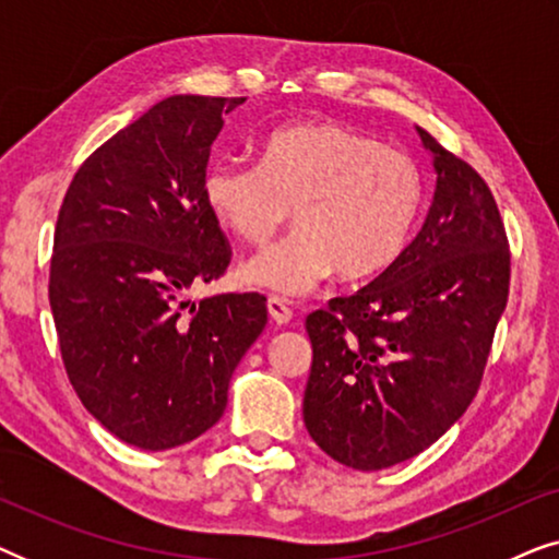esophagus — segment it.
Wrapping results in <instances>:
<instances>
[{"label": "esophagus", "mask_w": 559, "mask_h": 559, "mask_svg": "<svg viewBox=\"0 0 559 559\" xmlns=\"http://www.w3.org/2000/svg\"><path fill=\"white\" fill-rule=\"evenodd\" d=\"M266 310H270V318L274 320L277 325H287L289 320H293V310H289V305L282 300V297H270L266 300Z\"/></svg>", "instance_id": "34e87169"}]
</instances>
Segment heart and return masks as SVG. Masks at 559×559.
Listing matches in <instances>:
<instances>
[{"mask_svg": "<svg viewBox=\"0 0 559 559\" xmlns=\"http://www.w3.org/2000/svg\"><path fill=\"white\" fill-rule=\"evenodd\" d=\"M201 193L221 226L257 247L285 226L295 205V231L241 274L272 293L300 295L333 270L341 280L389 270L415 234L427 186L409 152L310 121L266 136L262 163H211Z\"/></svg>", "mask_w": 559, "mask_h": 559, "instance_id": "obj_1", "label": "heart"}]
</instances>
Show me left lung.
<instances>
[{
  "label": "left lung",
  "mask_w": 559,
  "mask_h": 559,
  "mask_svg": "<svg viewBox=\"0 0 559 559\" xmlns=\"http://www.w3.org/2000/svg\"><path fill=\"white\" fill-rule=\"evenodd\" d=\"M417 132L438 173L423 231L377 280L305 320V427L356 471L409 461L471 407L509 300L511 251L493 193Z\"/></svg>",
  "instance_id": "left-lung-1"
}]
</instances>
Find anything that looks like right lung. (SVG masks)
Listing matches in <instances>:
<instances>
[{"instance_id":"1","label":"right lung","mask_w":559,"mask_h":559,"mask_svg":"<svg viewBox=\"0 0 559 559\" xmlns=\"http://www.w3.org/2000/svg\"><path fill=\"white\" fill-rule=\"evenodd\" d=\"M247 98L170 96L73 175L50 257V310L75 394L119 440L167 450L226 409L236 364L266 325L259 293L186 300L231 247L201 182L224 114Z\"/></svg>"}]
</instances>
